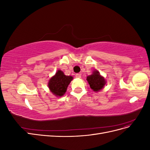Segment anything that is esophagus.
<instances>
[{"label": "esophagus", "instance_id": "34e87169", "mask_svg": "<svg viewBox=\"0 0 150 150\" xmlns=\"http://www.w3.org/2000/svg\"><path fill=\"white\" fill-rule=\"evenodd\" d=\"M76 78H81V75L80 74H76Z\"/></svg>", "mask_w": 150, "mask_h": 150}]
</instances>
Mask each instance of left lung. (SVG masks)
Wrapping results in <instances>:
<instances>
[{
  "label": "left lung",
  "mask_w": 150,
  "mask_h": 150,
  "mask_svg": "<svg viewBox=\"0 0 150 150\" xmlns=\"http://www.w3.org/2000/svg\"><path fill=\"white\" fill-rule=\"evenodd\" d=\"M86 80L88 81L90 88L94 92H98L101 90L106 83L105 79L104 77L101 76V74H99V72L97 70H94L92 74L87 76Z\"/></svg>",
  "instance_id": "1"
}]
</instances>
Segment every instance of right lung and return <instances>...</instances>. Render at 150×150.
<instances>
[{
	"mask_svg": "<svg viewBox=\"0 0 150 150\" xmlns=\"http://www.w3.org/2000/svg\"><path fill=\"white\" fill-rule=\"evenodd\" d=\"M72 79V76H66L62 71L58 70L56 74L49 79L48 87L56 96L61 97L66 92L67 86Z\"/></svg>",
	"mask_w": 150,
	"mask_h": 150,
	"instance_id": "right-lung-1",
	"label": "right lung"
}]
</instances>
